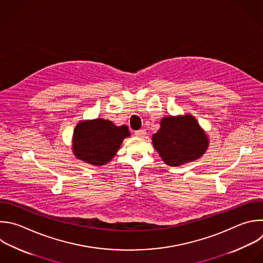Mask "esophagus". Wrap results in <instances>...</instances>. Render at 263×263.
I'll return each instance as SVG.
<instances>
[{"instance_id": "1", "label": "esophagus", "mask_w": 263, "mask_h": 263, "mask_svg": "<svg viewBox=\"0 0 263 263\" xmlns=\"http://www.w3.org/2000/svg\"><path fill=\"white\" fill-rule=\"evenodd\" d=\"M145 134H146V132H145L144 129H140V130L135 131V135H136L137 137H144Z\"/></svg>"}]
</instances>
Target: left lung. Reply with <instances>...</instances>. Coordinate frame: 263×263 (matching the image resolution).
<instances>
[{
  "instance_id": "1",
  "label": "left lung",
  "mask_w": 263,
  "mask_h": 263,
  "mask_svg": "<svg viewBox=\"0 0 263 263\" xmlns=\"http://www.w3.org/2000/svg\"><path fill=\"white\" fill-rule=\"evenodd\" d=\"M152 141L165 164L173 167L199 159L210 144L208 134L190 114L164 117Z\"/></svg>"
}]
</instances>
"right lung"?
I'll return each mask as SVG.
<instances>
[{
	"label": "right lung",
	"mask_w": 263,
	"mask_h": 263,
	"mask_svg": "<svg viewBox=\"0 0 263 263\" xmlns=\"http://www.w3.org/2000/svg\"><path fill=\"white\" fill-rule=\"evenodd\" d=\"M130 136L127 126H116L111 121L94 119L80 121L72 136L73 155L84 163L102 166L111 161L123 140Z\"/></svg>",
	"instance_id": "right-lung-1"
}]
</instances>
